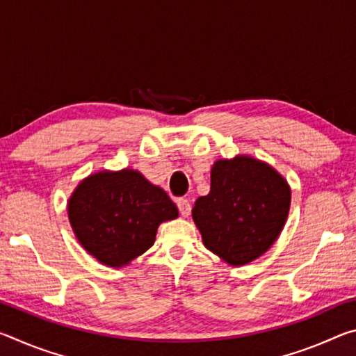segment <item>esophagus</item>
I'll return each mask as SVG.
<instances>
[{
    "label": "esophagus",
    "instance_id": "1",
    "mask_svg": "<svg viewBox=\"0 0 356 356\" xmlns=\"http://www.w3.org/2000/svg\"><path fill=\"white\" fill-rule=\"evenodd\" d=\"M177 207H179V212L182 213L184 216H188L190 212H191V206H190V202H188V200H186V197H179Z\"/></svg>",
    "mask_w": 356,
    "mask_h": 356
}]
</instances>
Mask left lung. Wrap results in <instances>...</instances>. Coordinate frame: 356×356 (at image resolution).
I'll return each instance as SVG.
<instances>
[{
    "label": "left lung",
    "mask_w": 356,
    "mask_h": 356,
    "mask_svg": "<svg viewBox=\"0 0 356 356\" xmlns=\"http://www.w3.org/2000/svg\"><path fill=\"white\" fill-rule=\"evenodd\" d=\"M291 207V188L272 166L250 156L218 160L210 193L197 197L193 220L206 248L231 265L250 264L278 238Z\"/></svg>",
    "instance_id": "left-lung-1"
}]
</instances>
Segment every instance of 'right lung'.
Segmentation results:
<instances>
[{
	"instance_id": "right-lung-1",
	"label": "right lung",
	"mask_w": 356,
	"mask_h": 356,
	"mask_svg": "<svg viewBox=\"0 0 356 356\" xmlns=\"http://www.w3.org/2000/svg\"><path fill=\"white\" fill-rule=\"evenodd\" d=\"M166 193L140 172H97L76 186L69 220L83 248L110 267L127 265L154 245L159 225L177 218Z\"/></svg>"
}]
</instances>
